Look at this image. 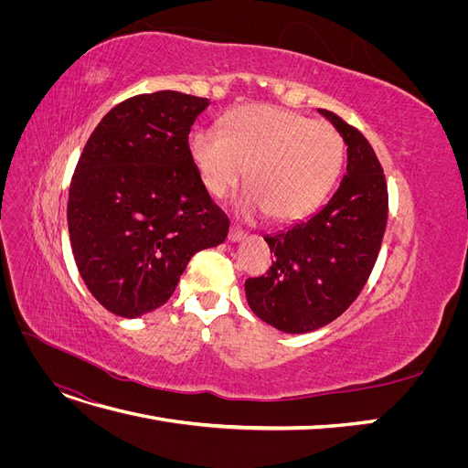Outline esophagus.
Listing matches in <instances>:
<instances>
[{"instance_id": "34e87169", "label": "esophagus", "mask_w": 468, "mask_h": 468, "mask_svg": "<svg viewBox=\"0 0 468 468\" xmlns=\"http://www.w3.org/2000/svg\"><path fill=\"white\" fill-rule=\"evenodd\" d=\"M244 236H246V232L242 229H238V226H232L230 232H229L230 242H239V239H242Z\"/></svg>"}]
</instances>
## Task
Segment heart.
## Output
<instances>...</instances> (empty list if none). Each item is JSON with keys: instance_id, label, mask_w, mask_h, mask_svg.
<instances>
[{"instance_id": "heart-1", "label": "heart", "mask_w": 468, "mask_h": 468, "mask_svg": "<svg viewBox=\"0 0 468 468\" xmlns=\"http://www.w3.org/2000/svg\"><path fill=\"white\" fill-rule=\"evenodd\" d=\"M189 150L212 197L229 195L248 169L250 187L238 197V212H269L279 222L304 218L325 199L346 154L344 138L332 124L271 105L234 111L222 133H193Z\"/></svg>"}]
</instances>
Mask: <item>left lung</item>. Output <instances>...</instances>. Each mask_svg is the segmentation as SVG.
<instances>
[{"label":"left lung","mask_w":468,"mask_h":468,"mask_svg":"<svg viewBox=\"0 0 468 468\" xmlns=\"http://www.w3.org/2000/svg\"><path fill=\"white\" fill-rule=\"evenodd\" d=\"M347 146V174L328 205L291 229L265 236L275 261L246 281L253 314L287 334L342 316L369 279L388 217V191L373 146L356 126L318 109Z\"/></svg>","instance_id":"1"}]
</instances>
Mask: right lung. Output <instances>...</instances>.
Segmentation results:
<instances>
[{
    "mask_svg": "<svg viewBox=\"0 0 468 468\" xmlns=\"http://www.w3.org/2000/svg\"><path fill=\"white\" fill-rule=\"evenodd\" d=\"M208 99L134 95L83 146L69 183L68 232L78 271L109 313L165 304L197 251L222 244L229 217L212 203L189 150Z\"/></svg>",
    "mask_w": 468,
    "mask_h": 468,
    "instance_id": "right-lung-1",
    "label": "right lung"
}]
</instances>
